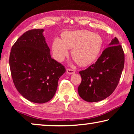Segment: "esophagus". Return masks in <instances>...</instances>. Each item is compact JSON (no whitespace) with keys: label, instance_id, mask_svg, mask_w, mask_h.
Masks as SVG:
<instances>
[{"label":"esophagus","instance_id":"esophagus-1","mask_svg":"<svg viewBox=\"0 0 134 134\" xmlns=\"http://www.w3.org/2000/svg\"><path fill=\"white\" fill-rule=\"evenodd\" d=\"M66 72H67L68 74H74L75 72H76V71H75V70H74V69H71L68 68L66 69Z\"/></svg>","mask_w":134,"mask_h":134}]
</instances>
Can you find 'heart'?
I'll return each instance as SVG.
<instances>
[{
    "label": "heart",
    "mask_w": 134,
    "mask_h": 134,
    "mask_svg": "<svg viewBox=\"0 0 134 134\" xmlns=\"http://www.w3.org/2000/svg\"><path fill=\"white\" fill-rule=\"evenodd\" d=\"M103 46V40L98 34L87 30L68 31L62 34V39L53 40L52 50L57 60L63 61L72 49L71 55L77 63L82 66L92 63L98 57Z\"/></svg>",
    "instance_id": "b5f03b06"
}]
</instances>
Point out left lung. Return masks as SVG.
Returning <instances> with one entry per match:
<instances>
[{"mask_svg":"<svg viewBox=\"0 0 134 134\" xmlns=\"http://www.w3.org/2000/svg\"><path fill=\"white\" fill-rule=\"evenodd\" d=\"M124 65L123 49L118 38L115 37L96 63L79 72L82 77L78 87L79 96L90 102L107 98L116 89Z\"/></svg>","mask_w":134,"mask_h":134,"instance_id":"1","label":"left lung"}]
</instances>
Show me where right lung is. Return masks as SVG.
Listing matches in <instances>:
<instances>
[{
    "label": "right lung",
    "mask_w": 134,
    "mask_h": 134,
    "mask_svg": "<svg viewBox=\"0 0 134 134\" xmlns=\"http://www.w3.org/2000/svg\"><path fill=\"white\" fill-rule=\"evenodd\" d=\"M43 29L25 32L13 45L9 64L13 81L29 101L43 104L54 97L65 66L51 58Z\"/></svg>",
    "instance_id": "obj_1"
}]
</instances>
